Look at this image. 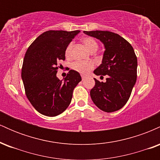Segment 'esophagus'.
<instances>
[{"mask_svg":"<svg viewBox=\"0 0 160 160\" xmlns=\"http://www.w3.org/2000/svg\"><path fill=\"white\" fill-rule=\"evenodd\" d=\"M85 78H86L85 76H83V75H82V80H83L84 79H85Z\"/></svg>","mask_w":160,"mask_h":160,"instance_id":"1","label":"esophagus"}]
</instances>
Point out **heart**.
<instances>
[{
	"label": "heart",
	"mask_w": 160,
	"mask_h": 160,
	"mask_svg": "<svg viewBox=\"0 0 160 160\" xmlns=\"http://www.w3.org/2000/svg\"><path fill=\"white\" fill-rule=\"evenodd\" d=\"M82 43L86 46V48L89 49L92 52H95L98 49V44L97 41L93 38L91 37H86L82 40ZM71 48H72V43H70L66 48L65 54L67 56H69L71 54ZM95 65L92 62H82L76 61L73 62L71 65V68L77 72L81 74H87L91 70L94 68Z\"/></svg>",
	"instance_id": "1"
}]
</instances>
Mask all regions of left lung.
Returning <instances> with one entry per match:
<instances>
[{
  "label": "left lung",
  "mask_w": 160,
  "mask_h": 160,
  "mask_svg": "<svg viewBox=\"0 0 160 160\" xmlns=\"http://www.w3.org/2000/svg\"><path fill=\"white\" fill-rule=\"evenodd\" d=\"M104 43L102 63L94 71L101 78L107 76L106 82L95 79V85L90 96L102 111L111 113L118 111L128 102L137 80V57L133 47L123 38L108 31L83 32Z\"/></svg>",
  "instance_id": "obj_1"
}]
</instances>
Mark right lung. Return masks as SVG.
I'll return each instance as SVG.
<instances>
[{"label": "right lung", "instance_id": "right-lung-1", "mask_svg": "<svg viewBox=\"0 0 160 160\" xmlns=\"http://www.w3.org/2000/svg\"><path fill=\"white\" fill-rule=\"evenodd\" d=\"M79 32L47 31L27 49L22 79L28 99L41 114L56 117L65 111L71 103L74 89L82 80L74 70H70L64 80L56 77L58 63L65 59L66 48Z\"/></svg>", "mask_w": 160, "mask_h": 160}]
</instances>
